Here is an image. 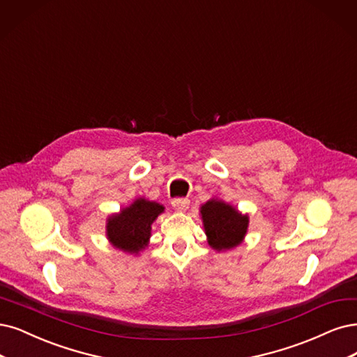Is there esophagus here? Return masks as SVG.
<instances>
[{
  "mask_svg": "<svg viewBox=\"0 0 357 357\" xmlns=\"http://www.w3.org/2000/svg\"><path fill=\"white\" fill-rule=\"evenodd\" d=\"M172 206L176 210V212H185L190 206V200L188 199H174L172 200Z\"/></svg>",
  "mask_w": 357,
  "mask_h": 357,
  "instance_id": "obj_1",
  "label": "esophagus"
}]
</instances>
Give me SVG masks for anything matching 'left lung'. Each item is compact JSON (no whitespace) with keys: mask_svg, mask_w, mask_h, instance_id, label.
Wrapping results in <instances>:
<instances>
[{"mask_svg":"<svg viewBox=\"0 0 357 357\" xmlns=\"http://www.w3.org/2000/svg\"><path fill=\"white\" fill-rule=\"evenodd\" d=\"M208 245L218 250H231L241 244L248 228V216L234 206L212 199L200 208Z\"/></svg>","mask_w":357,"mask_h":357,"instance_id":"left-lung-1","label":"left lung"}]
</instances>
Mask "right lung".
Here are the masks:
<instances>
[{
  "label": "right lung",
  "instance_id": "1",
  "mask_svg": "<svg viewBox=\"0 0 357 357\" xmlns=\"http://www.w3.org/2000/svg\"><path fill=\"white\" fill-rule=\"evenodd\" d=\"M165 207L155 202L137 199L130 206L107 219V238L125 253L138 255L149 245L151 225Z\"/></svg>",
  "mask_w": 357,
  "mask_h": 357
}]
</instances>
